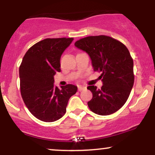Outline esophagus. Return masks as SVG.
<instances>
[{
    "label": "esophagus",
    "instance_id": "1",
    "mask_svg": "<svg viewBox=\"0 0 155 155\" xmlns=\"http://www.w3.org/2000/svg\"><path fill=\"white\" fill-rule=\"evenodd\" d=\"M85 89H86V87L84 86H78V90H79V92L82 91V90H84Z\"/></svg>",
    "mask_w": 155,
    "mask_h": 155
}]
</instances>
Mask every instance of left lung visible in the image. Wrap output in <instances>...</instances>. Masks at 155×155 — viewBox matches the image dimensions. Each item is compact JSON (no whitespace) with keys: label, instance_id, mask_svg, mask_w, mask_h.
Listing matches in <instances>:
<instances>
[{"label":"left lung","instance_id":"1","mask_svg":"<svg viewBox=\"0 0 155 155\" xmlns=\"http://www.w3.org/2000/svg\"><path fill=\"white\" fill-rule=\"evenodd\" d=\"M74 45L86 51L92 60L95 71L103 86H88L92 98L87 103L92 112L98 115L115 113L124 106L128 98L133 84V60L125 45L107 35H94L81 38Z\"/></svg>","mask_w":155,"mask_h":155}]
</instances>
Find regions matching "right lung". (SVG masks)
I'll return each instance as SVG.
<instances>
[{
    "instance_id": "obj_1",
    "label": "right lung",
    "mask_w": 155,
    "mask_h": 155,
    "mask_svg": "<svg viewBox=\"0 0 155 155\" xmlns=\"http://www.w3.org/2000/svg\"><path fill=\"white\" fill-rule=\"evenodd\" d=\"M73 38H46L27 51L19 66L20 92L30 112L39 120L51 122L65 114L69 98L76 94L73 84L54 87V76L60 71V58Z\"/></svg>"
}]
</instances>
